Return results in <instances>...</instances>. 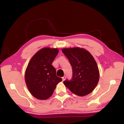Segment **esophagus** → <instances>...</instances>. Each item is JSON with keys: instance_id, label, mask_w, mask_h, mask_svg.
Segmentation results:
<instances>
[{"instance_id": "esophagus-1", "label": "esophagus", "mask_w": 124, "mask_h": 124, "mask_svg": "<svg viewBox=\"0 0 124 124\" xmlns=\"http://www.w3.org/2000/svg\"><path fill=\"white\" fill-rule=\"evenodd\" d=\"M62 80L63 81H64V80H65V79H66V76H64V77H63L62 78Z\"/></svg>"}]
</instances>
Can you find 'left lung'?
Here are the masks:
<instances>
[{"label":"left lung","mask_w":124,"mask_h":124,"mask_svg":"<svg viewBox=\"0 0 124 124\" xmlns=\"http://www.w3.org/2000/svg\"><path fill=\"white\" fill-rule=\"evenodd\" d=\"M62 52L72 68V77L64 85L72 93L79 96L91 93L99 79V69L93 57L87 50L79 47L63 48Z\"/></svg>","instance_id":"1"}]
</instances>
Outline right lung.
<instances>
[{"instance_id": "add662e5", "label": "right lung", "mask_w": 124, "mask_h": 124, "mask_svg": "<svg viewBox=\"0 0 124 124\" xmlns=\"http://www.w3.org/2000/svg\"><path fill=\"white\" fill-rule=\"evenodd\" d=\"M59 53L57 48H43L30 60L25 72V82L30 92L36 98L45 100L52 95L58 83L62 81L56 75L52 65Z\"/></svg>"}]
</instances>
